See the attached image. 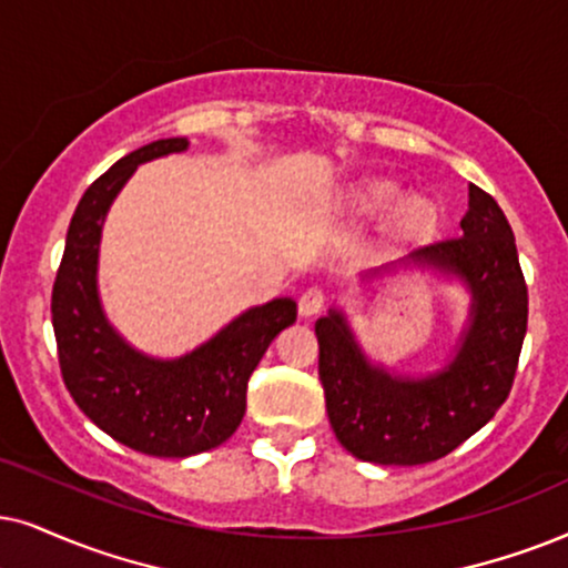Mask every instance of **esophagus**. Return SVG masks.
Masks as SVG:
<instances>
[{"label": "esophagus", "instance_id": "esophagus-1", "mask_svg": "<svg viewBox=\"0 0 568 568\" xmlns=\"http://www.w3.org/2000/svg\"><path fill=\"white\" fill-rule=\"evenodd\" d=\"M325 301H327L325 288H317V285H314V288H306L304 293H301V298H298L301 317H314V314L322 312Z\"/></svg>", "mask_w": 568, "mask_h": 568}]
</instances>
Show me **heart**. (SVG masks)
Listing matches in <instances>:
<instances>
[{"mask_svg":"<svg viewBox=\"0 0 568 568\" xmlns=\"http://www.w3.org/2000/svg\"><path fill=\"white\" fill-rule=\"evenodd\" d=\"M398 199H400V189L396 183L375 181L356 191L354 206L358 214H364V217H383V214L390 212L398 203ZM390 225H393V233L404 241L425 239V235L437 225V206L425 196L400 201L396 212H393Z\"/></svg>","mask_w":568,"mask_h":568,"instance_id":"b5f03b06","label":"heart"}]
</instances>
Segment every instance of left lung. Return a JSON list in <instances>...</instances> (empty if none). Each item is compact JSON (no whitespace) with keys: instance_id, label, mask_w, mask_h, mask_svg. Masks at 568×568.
<instances>
[{"instance_id":"left-lung-1","label":"left lung","mask_w":568,"mask_h":568,"mask_svg":"<svg viewBox=\"0 0 568 568\" xmlns=\"http://www.w3.org/2000/svg\"><path fill=\"white\" fill-rule=\"evenodd\" d=\"M412 260L454 272L471 291L469 329L443 372L393 377L364 358L343 314L314 325L335 437L362 462L385 466L437 462L485 427L511 393L527 333V283L511 225L490 193L469 185L462 235L429 243Z\"/></svg>"}]
</instances>
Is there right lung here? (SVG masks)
Returning <instances> with one entry per match:
<instances>
[{
  "label": "right lung",
  "instance_id": "obj_1",
  "mask_svg": "<svg viewBox=\"0 0 568 568\" xmlns=\"http://www.w3.org/2000/svg\"><path fill=\"white\" fill-rule=\"evenodd\" d=\"M185 146V139L146 143L85 189L52 288L57 356L78 408L118 443L164 458L204 454L239 429L251 372L280 329L296 322V301L275 298L172 362L139 354L110 327L97 293L104 214L141 162Z\"/></svg>",
  "mask_w": 568,
  "mask_h": 568
}]
</instances>
